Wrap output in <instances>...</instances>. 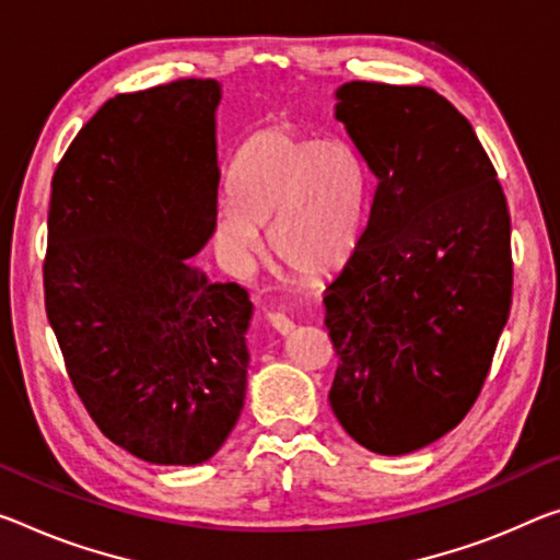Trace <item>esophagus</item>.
<instances>
[{
	"mask_svg": "<svg viewBox=\"0 0 560 560\" xmlns=\"http://www.w3.org/2000/svg\"><path fill=\"white\" fill-rule=\"evenodd\" d=\"M269 324L273 326V331H279L281 336H289L296 328V324L283 314H269Z\"/></svg>",
	"mask_w": 560,
	"mask_h": 560,
	"instance_id": "esophagus-1",
	"label": "esophagus"
}]
</instances>
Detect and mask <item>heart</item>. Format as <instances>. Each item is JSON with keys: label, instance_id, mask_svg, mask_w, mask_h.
Instances as JSON below:
<instances>
[{"label": "heart", "instance_id": "1", "mask_svg": "<svg viewBox=\"0 0 560 560\" xmlns=\"http://www.w3.org/2000/svg\"><path fill=\"white\" fill-rule=\"evenodd\" d=\"M232 203L214 242L236 271H252L264 232L281 266L301 279L331 277L357 252L366 209V166L349 141L269 127L238 149L229 172Z\"/></svg>", "mask_w": 560, "mask_h": 560}]
</instances>
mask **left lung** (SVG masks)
<instances>
[{"mask_svg":"<svg viewBox=\"0 0 560 560\" xmlns=\"http://www.w3.org/2000/svg\"><path fill=\"white\" fill-rule=\"evenodd\" d=\"M334 96L374 199L326 287L328 404L363 448L404 456L481 392L511 312V217L474 127L433 89L346 82Z\"/></svg>","mask_w":560,"mask_h":560,"instance_id":"left-lung-1","label":"left lung"}]
</instances>
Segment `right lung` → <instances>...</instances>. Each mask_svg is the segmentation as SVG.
I'll return each instance as SVG.
<instances>
[{
	"label": "right lung",
	"mask_w": 560,
	"mask_h": 560,
	"mask_svg": "<svg viewBox=\"0 0 560 560\" xmlns=\"http://www.w3.org/2000/svg\"><path fill=\"white\" fill-rule=\"evenodd\" d=\"M217 79L119 94L51 179L44 301L106 439L156 466L224 446L246 396L254 304L197 256L217 221Z\"/></svg>",
	"instance_id": "right-lung-1"
}]
</instances>
